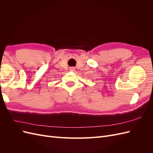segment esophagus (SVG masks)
Instances as JSON below:
<instances>
[{"mask_svg":"<svg viewBox=\"0 0 153 153\" xmlns=\"http://www.w3.org/2000/svg\"><path fill=\"white\" fill-rule=\"evenodd\" d=\"M74 69H74L73 68H71V69H70V70H71L72 71H74Z\"/></svg>","mask_w":153,"mask_h":153,"instance_id":"obj_1","label":"esophagus"}]
</instances>
